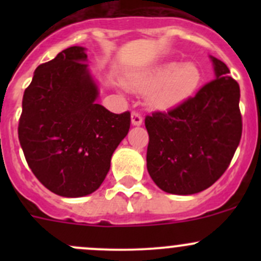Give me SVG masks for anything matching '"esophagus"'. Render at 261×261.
Here are the masks:
<instances>
[{
	"instance_id": "esophagus-1",
	"label": "esophagus",
	"mask_w": 261,
	"mask_h": 261,
	"mask_svg": "<svg viewBox=\"0 0 261 261\" xmlns=\"http://www.w3.org/2000/svg\"><path fill=\"white\" fill-rule=\"evenodd\" d=\"M131 123L134 126H140L143 123V117L138 114V112H133L131 114Z\"/></svg>"
}]
</instances>
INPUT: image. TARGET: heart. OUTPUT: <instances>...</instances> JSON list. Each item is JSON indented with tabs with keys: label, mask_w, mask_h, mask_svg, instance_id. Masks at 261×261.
<instances>
[{
	"label": "heart",
	"mask_w": 261,
	"mask_h": 261,
	"mask_svg": "<svg viewBox=\"0 0 261 261\" xmlns=\"http://www.w3.org/2000/svg\"><path fill=\"white\" fill-rule=\"evenodd\" d=\"M201 80V70L194 63L168 62L136 73L127 81V87L147 94V102L154 109L169 110L191 98Z\"/></svg>",
	"instance_id": "heart-1"
}]
</instances>
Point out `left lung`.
I'll return each mask as SVG.
<instances>
[{"mask_svg":"<svg viewBox=\"0 0 261 261\" xmlns=\"http://www.w3.org/2000/svg\"><path fill=\"white\" fill-rule=\"evenodd\" d=\"M210 58L215 80L175 109L145 117L147 172L167 193L188 196L211 187L240 144V87L225 63Z\"/></svg>","mask_w":261,"mask_h":261,"instance_id":"1","label":"left lung"}]
</instances>
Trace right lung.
<instances>
[{"mask_svg": "<svg viewBox=\"0 0 261 261\" xmlns=\"http://www.w3.org/2000/svg\"><path fill=\"white\" fill-rule=\"evenodd\" d=\"M86 48L70 46L39 65L22 98L18 140L31 172L62 197L99 188L116 147L130 128V112L116 115L97 103L98 84Z\"/></svg>", "mask_w": 261, "mask_h": 261, "instance_id": "add662e5", "label": "right lung"}]
</instances>
